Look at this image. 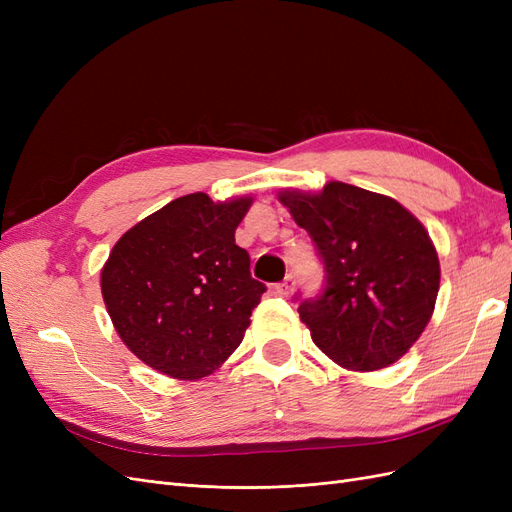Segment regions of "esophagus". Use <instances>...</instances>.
Listing matches in <instances>:
<instances>
[{
  "label": "esophagus",
  "instance_id": "esophagus-1",
  "mask_svg": "<svg viewBox=\"0 0 512 512\" xmlns=\"http://www.w3.org/2000/svg\"><path fill=\"white\" fill-rule=\"evenodd\" d=\"M294 284H297V280H294V275L290 273L284 277V282L275 284V292L280 294V297H290V294L294 292Z\"/></svg>",
  "mask_w": 512,
  "mask_h": 512
}]
</instances>
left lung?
<instances>
[{
    "instance_id": "8db88e82",
    "label": "left lung",
    "mask_w": 512,
    "mask_h": 512,
    "mask_svg": "<svg viewBox=\"0 0 512 512\" xmlns=\"http://www.w3.org/2000/svg\"><path fill=\"white\" fill-rule=\"evenodd\" d=\"M280 200L324 267L322 292L299 303L314 344L354 371L401 359L425 331L440 288L423 224L397 200L342 181L318 194L282 192Z\"/></svg>"
}]
</instances>
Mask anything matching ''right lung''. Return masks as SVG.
I'll list each match as a JSON object with an SVG mask.
<instances>
[{"instance_id":"obj_1","label":"right lung","mask_w":512,"mask_h":512,"mask_svg":"<svg viewBox=\"0 0 512 512\" xmlns=\"http://www.w3.org/2000/svg\"><path fill=\"white\" fill-rule=\"evenodd\" d=\"M252 198L181 196L123 235L102 269V297L138 359L179 380L209 376L237 350L267 286L235 230Z\"/></svg>"}]
</instances>
